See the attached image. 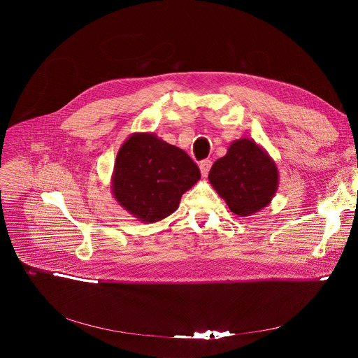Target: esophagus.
<instances>
[{
  "instance_id": "obj_1",
  "label": "esophagus",
  "mask_w": 358,
  "mask_h": 358,
  "mask_svg": "<svg viewBox=\"0 0 358 358\" xmlns=\"http://www.w3.org/2000/svg\"><path fill=\"white\" fill-rule=\"evenodd\" d=\"M211 166H213L211 160H202V162L199 163V171H201L202 177H207V176H208Z\"/></svg>"
}]
</instances>
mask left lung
Wrapping results in <instances>:
<instances>
[{
    "label": "left lung",
    "instance_id": "1",
    "mask_svg": "<svg viewBox=\"0 0 358 358\" xmlns=\"http://www.w3.org/2000/svg\"><path fill=\"white\" fill-rule=\"evenodd\" d=\"M208 180L234 214L249 217L271 203L279 187V170L262 145L242 137L213 164Z\"/></svg>",
    "mask_w": 358,
    "mask_h": 358
}]
</instances>
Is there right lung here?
<instances>
[{
    "label": "right lung",
    "mask_w": 358,
    "mask_h": 358,
    "mask_svg": "<svg viewBox=\"0 0 358 358\" xmlns=\"http://www.w3.org/2000/svg\"><path fill=\"white\" fill-rule=\"evenodd\" d=\"M199 178L184 150L155 133H133L117 151L110 187L120 207L152 224L177 211L182 194Z\"/></svg>",
    "instance_id": "right-lung-1"
}]
</instances>
